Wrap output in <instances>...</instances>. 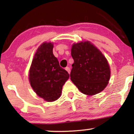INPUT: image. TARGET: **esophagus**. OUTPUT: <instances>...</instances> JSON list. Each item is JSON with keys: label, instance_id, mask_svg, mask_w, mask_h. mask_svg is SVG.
Instances as JSON below:
<instances>
[{"label": "esophagus", "instance_id": "esophagus-1", "mask_svg": "<svg viewBox=\"0 0 134 134\" xmlns=\"http://www.w3.org/2000/svg\"><path fill=\"white\" fill-rule=\"evenodd\" d=\"M65 69L67 71V72H68L69 74H70V68H69V67H65Z\"/></svg>", "mask_w": 134, "mask_h": 134}]
</instances>
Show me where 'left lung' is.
Segmentation results:
<instances>
[{
	"instance_id": "left-lung-1",
	"label": "left lung",
	"mask_w": 134,
	"mask_h": 134,
	"mask_svg": "<svg viewBox=\"0 0 134 134\" xmlns=\"http://www.w3.org/2000/svg\"><path fill=\"white\" fill-rule=\"evenodd\" d=\"M71 55L74 62L70 79L80 91L88 96L102 91L111 77L109 63L102 52L85 41L73 44Z\"/></svg>"
}]
</instances>
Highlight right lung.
<instances>
[{
  "label": "right lung",
  "instance_id": "obj_1",
  "mask_svg": "<svg viewBox=\"0 0 134 134\" xmlns=\"http://www.w3.org/2000/svg\"><path fill=\"white\" fill-rule=\"evenodd\" d=\"M54 43L44 42L37 49L29 70L30 83L37 95L52 102L61 96L62 87L69 79L68 72L60 67L53 54Z\"/></svg>",
  "mask_w": 134,
  "mask_h": 134
}]
</instances>
